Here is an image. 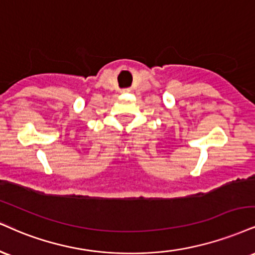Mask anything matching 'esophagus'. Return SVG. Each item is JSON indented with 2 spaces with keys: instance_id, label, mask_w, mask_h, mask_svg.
Instances as JSON below:
<instances>
[{
  "instance_id": "1",
  "label": "esophagus",
  "mask_w": 255,
  "mask_h": 255,
  "mask_svg": "<svg viewBox=\"0 0 255 255\" xmlns=\"http://www.w3.org/2000/svg\"><path fill=\"white\" fill-rule=\"evenodd\" d=\"M125 93H131V89H129V88H128V89H125Z\"/></svg>"
}]
</instances>
